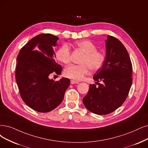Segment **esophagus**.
I'll use <instances>...</instances> for the list:
<instances>
[{
    "instance_id": "1",
    "label": "esophagus",
    "mask_w": 148,
    "mask_h": 148,
    "mask_svg": "<svg viewBox=\"0 0 148 148\" xmlns=\"http://www.w3.org/2000/svg\"><path fill=\"white\" fill-rule=\"evenodd\" d=\"M79 82L77 81H75V80H71V84H72V85H73V84H78Z\"/></svg>"
}]
</instances>
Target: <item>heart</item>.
Wrapping results in <instances>:
<instances>
[{"instance_id":"obj_1","label":"heart","mask_w":148,"mask_h":148,"mask_svg":"<svg viewBox=\"0 0 148 148\" xmlns=\"http://www.w3.org/2000/svg\"><path fill=\"white\" fill-rule=\"evenodd\" d=\"M74 45L80 49L84 53L79 65L71 64L64 69V74L66 77L75 80H80L84 76L92 71L100 69L106 60V54L100 51H97L96 46L90 40H80L75 42ZM56 57L58 61L67 64L70 62V50L68 46L64 44L56 52Z\"/></svg>"}]
</instances>
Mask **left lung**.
Returning a JSON list of instances; mask_svg holds the SVG:
<instances>
[{
    "label": "left lung",
    "instance_id": "8db88e82",
    "mask_svg": "<svg viewBox=\"0 0 148 148\" xmlns=\"http://www.w3.org/2000/svg\"><path fill=\"white\" fill-rule=\"evenodd\" d=\"M106 57L102 68L93 79L98 86L90 84L83 99L88 110L97 114L110 113L126 99L132 83V64L129 55L122 42L108 35L106 41Z\"/></svg>",
    "mask_w": 148,
    "mask_h": 148
}]
</instances>
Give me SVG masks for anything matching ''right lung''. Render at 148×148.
Returning <instances> with one entry per match:
<instances>
[{
    "label": "right lung",
    "instance_id": "obj_1",
    "mask_svg": "<svg viewBox=\"0 0 148 148\" xmlns=\"http://www.w3.org/2000/svg\"><path fill=\"white\" fill-rule=\"evenodd\" d=\"M58 38L49 34L38 35L21 49L17 57L15 77L22 99L34 110L51 112L63 99L70 84L68 78L50 79L52 73L60 74L53 47Z\"/></svg>",
    "mask_w": 148,
    "mask_h": 148
}]
</instances>
